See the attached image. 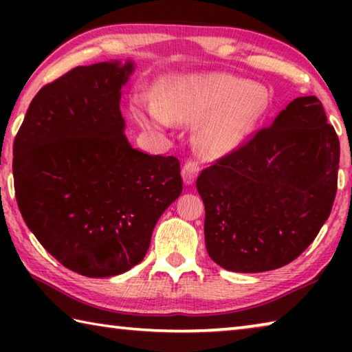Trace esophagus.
I'll use <instances>...</instances> for the list:
<instances>
[{"label": "esophagus", "instance_id": "1", "mask_svg": "<svg viewBox=\"0 0 352 352\" xmlns=\"http://www.w3.org/2000/svg\"><path fill=\"white\" fill-rule=\"evenodd\" d=\"M197 164H195L194 162H188L186 164L183 166V169H182V180H183V183L184 184H190L194 182V178H195V175H197Z\"/></svg>", "mask_w": 352, "mask_h": 352}]
</instances>
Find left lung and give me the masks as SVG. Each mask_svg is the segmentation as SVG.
Instances as JSON below:
<instances>
[{
	"instance_id": "1",
	"label": "left lung",
	"mask_w": 352,
	"mask_h": 352,
	"mask_svg": "<svg viewBox=\"0 0 352 352\" xmlns=\"http://www.w3.org/2000/svg\"><path fill=\"white\" fill-rule=\"evenodd\" d=\"M135 63L77 67L35 94L14 142L15 197L28 228L67 269L110 278L144 258L180 197L175 157L130 146L119 110Z\"/></svg>"
}]
</instances>
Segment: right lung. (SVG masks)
Segmentation results:
<instances>
[{"instance_id":"obj_1","label":"right lung","mask_w":352,"mask_h":352,"mask_svg":"<svg viewBox=\"0 0 352 352\" xmlns=\"http://www.w3.org/2000/svg\"><path fill=\"white\" fill-rule=\"evenodd\" d=\"M338 162L340 142L320 100H292L197 178L211 259L230 272L258 273L298 258L329 217Z\"/></svg>"}]
</instances>
